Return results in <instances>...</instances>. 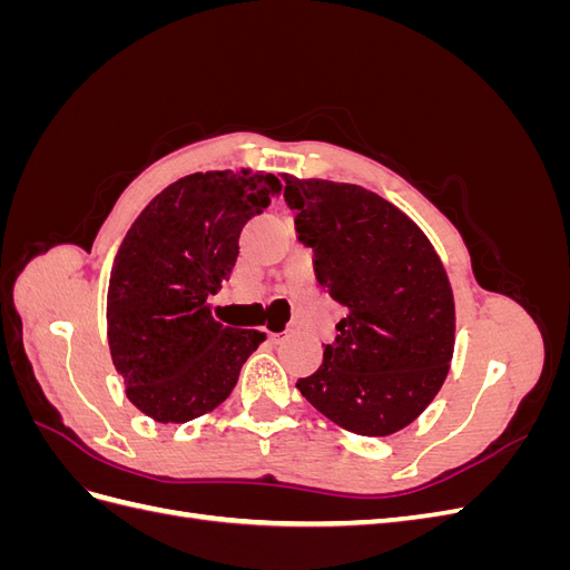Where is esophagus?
I'll return each instance as SVG.
<instances>
[{"label": "esophagus", "instance_id": "34e87169", "mask_svg": "<svg viewBox=\"0 0 570 570\" xmlns=\"http://www.w3.org/2000/svg\"><path fill=\"white\" fill-rule=\"evenodd\" d=\"M287 337V333H268L271 342H283Z\"/></svg>", "mask_w": 570, "mask_h": 570}]
</instances>
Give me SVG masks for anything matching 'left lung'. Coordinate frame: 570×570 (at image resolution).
Here are the masks:
<instances>
[{
	"mask_svg": "<svg viewBox=\"0 0 570 570\" xmlns=\"http://www.w3.org/2000/svg\"><path fill=\"white\" fill-rule=\"evenodd\" d=\"M299 243L340 308L337 337L297 390L340 428L385 438L435 400L454 354V295L423 230L366 187L283 176Z\"/></svg>",
	"mask_w": 570,
	"mask_h": 570,
	"instance_id": "obj_1",
	"label": "left lung"
}]
</instances>
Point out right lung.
I'll return each instance as SVG.
<instances>
[{"instance_id": "1", "label": "right lung", "mask_w": 570, "mask_h": 570, "mask_svg": "<svg viewBox=\"0 0 570 570\" xmlns=\"http://www.w3.org/2000/svg\"><path fill=\"white\" fill-rule=\"evenodd\" d=\"M273 174L206 170L168 185L135 218L114 258L107 335L128 400L159 423H187L233 392L266 340L212 316L209 297L230 278L245 223L262 214Z\"/></svg>"}]
</instances>
